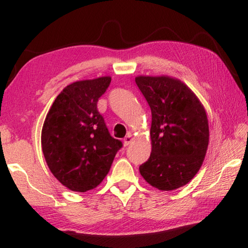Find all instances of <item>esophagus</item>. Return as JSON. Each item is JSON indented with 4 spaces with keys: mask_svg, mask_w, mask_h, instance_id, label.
<instances>
[{
    "mask_svg": "<svg viewBox=\"0 0 248 248\" xmlns=\"http://www.w3.org/2000/svg\"><path fill=\"white\" fill-rule=\"evenodd\" d=\"M131 141H132L131 133H128V136H125V138L124 139V145L128 146L130 143H131Z\"/></svg>",
    "mask_w": 248,
    "mask_h": 248,
    "instance_id": "obj_1",
    "label": "esophagus"
}]
</instances>
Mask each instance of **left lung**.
I'll return each instance as SVG.
<instances>
[{"instance_id": "8db88e82", "label": "left lung", "mask_w": 248, "mask_h": 248, "mask_svg": "<svg viewBox=\"0 0 248 248\" xmlns=\"http://www.w3.org/2000/svg\"><path fill=\"white\" fill-rule=\"evenodd\" d=\"M152 112V152L140 174L159 190H174L198 173L209 143L207 114L186 84L170 77H137Z\"/></svg>"}]
</instances>
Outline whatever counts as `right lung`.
Here are the masks:
<instances>
[{"mask_svg": "<svg viewBox=\"0 0 248 248\" xmlns=\"http://www.w3.org/2000/svg\"><path fill=\"white\" fill-rule=\"evenodd\" d=\"M110 77L70 84L54 99L41 131L49 170L70 190L94 189L106 177L123 142L109 133L97 110Z\"/></svg>", "mask_w": 248, "mask_h": 248, "instance_id": "1", "label": "right lung"}]
</instances>
